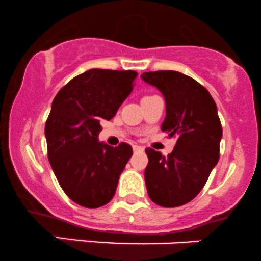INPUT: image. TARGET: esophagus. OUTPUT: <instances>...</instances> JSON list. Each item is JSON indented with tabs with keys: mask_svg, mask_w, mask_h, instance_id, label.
Wrapping results in <instances>:
<instances>
[{
	"mask_svg": "<svg viewBox=\"0 0 261 261\" xmlns=\"http://www.w3.org/2000/svg\"><path fill=\"white\" fill-rule=\"evenodd\" d=\"M133 150H134V152H143V150H144V148H143V147H141V146H137V144H134V146H133Z\"/></svg>",
	"mask_w": 261,
	"mask_h": 261,
	"instance_id": "1",
	"label": "esophagus"
}]
</instances>
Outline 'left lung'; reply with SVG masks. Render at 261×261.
<instances>
[{
	"label": "left lung",
	"instance_id": "8db88e82",
	"mask_svg": "<svg viewBox=\"0 0 261 261\" xmlns=\"http://www.w3.org/2000/svg\"><path fill=\"white\" fill-rule=\"evenodd\" d=\"M141 77L165 96L166 118L161 129L177 138L167 157L146 149L147 191L157 205L177 207L198 195L219 161L222 127L217 107L206 88L182 72L149 71Z\"/></svg>",
	"mask_w": 261,
	"mask_h": 261
}]
</instances>
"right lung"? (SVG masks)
<instances>
[{
  "instance_id": "1",
  "label": "right lung",
  "mask_w": 261,
  "mask_h": 261,
  "mask_svg": "<svg viewBox=\"0 0 261 261\" xmlns=\"http://www.w3.org/2000/svg\"><path fill=\"white\" fill-rule=\"evenodd\" d=\"M133 70L91 69L71 79L54 98L45 124L47 157L64 192L83 207L108 203L133 154L128 143L99 142L100 122L111 120L133 90Z\"/></svg>"
}]
</instances>
